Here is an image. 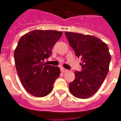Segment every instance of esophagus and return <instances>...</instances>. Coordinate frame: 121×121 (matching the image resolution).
<instances>
[{
	"instance_id": "esophagus-1",
	"label": "esophagus",
	"mask_w": 121,
	"mask_h": 121,
	"mask_svg": "<svg viewBox=\"0 0 121 121\" xmlns=\"http://www.w3.org/2000/svg\"><path fill=\"white\" fill-rule=\"evenodd\" d=\"M61 72H63V73H65V72H68V70H66V69H65L64 68H61Z\"/></svg>"
}]
</instances>
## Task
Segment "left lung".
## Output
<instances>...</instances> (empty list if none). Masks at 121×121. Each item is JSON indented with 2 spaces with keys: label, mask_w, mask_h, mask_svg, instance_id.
<instances>
[{
  "label": "left lung",
  "mask_w": 121,
  "mask_h": 121,
  "mask_svg": "<svg viewBox=\"0 0 121 121\" xmlns=\"http://www.w3.org/2000/svg\"><path fill=\"white\" fill-rule=\"evenodd\" d=\"M78 58L82 70L75 72V78L69 84L75 97L87 99L97 92L105 80L109 68L111 55L107 44L97 37L72 32L65 33Z\"/></svg>",
  "instance_id": "8db88e82"
}]
</instances>
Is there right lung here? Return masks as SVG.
Returning a JSON list of instances; mask_svg holds the SVG:
<instances>
[{"mask_svg":"<svg viewBox=\"0 0 121 121\" xmlns=\"http://www.w3.org/2000/svg\"><path fill=\"white\" fill-rule=\"evenodd\" d=\"M61 31L34 30L20 38L14 51L15 64L22 84L31 95L43 97L53 88L60 68L47 65L51 49L62 36Z\"/></svg>","mask_w":121,"mask_h":121,"instance_id":"1","label":"right lung"}]
</instances>
